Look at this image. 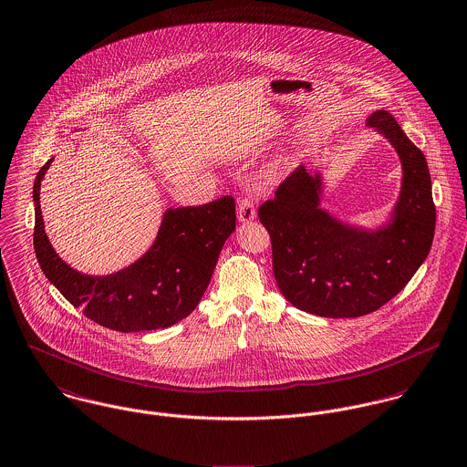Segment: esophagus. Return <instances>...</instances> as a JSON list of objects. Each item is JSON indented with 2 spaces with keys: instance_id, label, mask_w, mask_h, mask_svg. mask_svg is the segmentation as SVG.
<instances>
[{
  "instance_id": "esophagus-1",
  "label": "esophagus",
  "mask_w": 467,
  "mask_h": 467,
  "mask_svg": "<svg viewBox=\"0 0 467 467\" xmlns=\"http://www.w3.org/2000/svg\"><path fill=\"white\" fill-rule=\"evenodd\" d=\"M256 218V208H254V202L251 199H244L240 204H238V220L240 222H251Z\"/></svg>"
}]
</instances>
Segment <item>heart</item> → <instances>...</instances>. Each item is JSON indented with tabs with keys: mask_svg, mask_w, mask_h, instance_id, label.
I'll return each mask as SVG.
<instances>
[{
	"mask_svg": "<svg viewBox=\"0 0 467 467\" xmlns=\"http://www.w3.org/2000/svg\"><path fill=\"white\" fill-rule=\"evenodd\" d=\"M277 164H279V162H277ZM275 171H277V170H275V166H274V170H272V175H274V173H275Z\"/></svg>",
	"mask_w": 467,
	"mask_h": 467,
	"instance_id": "heart-1",
	"label": "heart"
}]
</instances>
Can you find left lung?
Listing matches in <instances>:
<instances>
[{"label":"left lung","instance_id":"8db88e82","mask_svg":"<svg viewBox=\"0 0 467 467\" xmlns=\"http://www.w3.org/2000/svg\"><path fill=\"white\" fill-rule=\"evenodd\" d=\"M367 125L390 141L403 168L400 199L385 225L357 227L324 211L322 177L305 166L279 184L275 199L259 206L277 286L288 303L311 315L346 318L379 310L407 286L433 242L426 159L390 112H372Z\"/></svg>","mask_w":467,"mask_h":467}]
</instances>
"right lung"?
<instances>
[{"label": "right lung", "instance_id": "1", "mask_svg": "<svg viewBox=\"0 0 467 467\" xmlns=\"http://www.w3.org/2000/svg\"><path fill=\"white\" fill-rule=\"evenodd\" d=\"M52 161L34 182V249L53 286L88 318L121 333L170 327L195 310L225 240L236 229L234 199L166 209L156 240L141 258L109 275H88L58 258L45 231L39 192Z\"/></svg>", "mask_w": 467, "mask_h": 467}]
</instances>
